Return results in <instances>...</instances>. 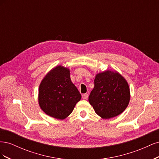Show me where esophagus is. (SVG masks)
Segmentation results:
<instances>
[{"label":"esophagus","instance_id":"obj_1","mask_svg":"<svg viewBox=\"0 0 159 159\" xmlns=\"http://www.w3.org/2000/svg\"><path fill=\"white\" fill-rule=\"evenodd\" d=\"M82 98L84 99H87L88 98V93H84L82 95Z\"/></svg>","mask_w":159,"mask_h":159}]
</instances>
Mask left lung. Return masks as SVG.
I'll return each instance as SVG.
<instances>
[{"label":"left lung","mask_w":159,"mask_h":159,"mask_svg":"<svg viewBox=\"0 0 159 159\" xmlns=\"http://www.w3.org/2000/svg\"><path fill=\"white\" fill-rule=\"evenodd\" d=\"M129 100L128 83L118 72L107 70L96 75L89 102L99 117L107 119L117 116L127 108Z\"/></svg>","instance_id":"left-lung-1"}]
</instances>
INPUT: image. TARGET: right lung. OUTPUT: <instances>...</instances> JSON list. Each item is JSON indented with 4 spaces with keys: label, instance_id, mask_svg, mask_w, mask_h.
Wrapping results in <instances>:
<instances>
[{
    "label": "right lung",
    "instance_id": "add662e5",
    "mask_svg": "<svg viewBox=\"0 0 159 159\" xmlns=\"http://www.w3.org/2000/svg\"><path fill=\"white\" fill-rule=\"evenodd\" d=\"M81 98L79 91L71 82L70 70L61 66L50 70L39 86L40 108L48 115L57 119L69 116Z\"/></svg>",
    "mask_w": 159,
    "mask_h": 159
}]
</instances>
